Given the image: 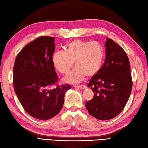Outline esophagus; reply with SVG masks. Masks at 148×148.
Returning a JSON list of instances; mask_svg holds the SVG:
<instances>
[{
	"instance_id": "obj_1",
	"label": "esophagus",
	"mask_w": 148,
	"mask_h": 148,
	"mask_svg": "<svg viewBox=\"0 0 148 148\" xmlns=\"http://www.w3.org/2000/svg\"><path fill=\"white\" fill-rule=\"evenodd\" d=\"M76 87L79 89H86V87H87L86 86H85V85H79V86H77Z\"/></svg>"
}]
</instances>
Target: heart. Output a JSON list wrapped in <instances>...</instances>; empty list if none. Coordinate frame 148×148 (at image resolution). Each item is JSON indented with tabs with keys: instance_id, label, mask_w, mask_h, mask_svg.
<instances>
[{
	"instance_id": "b5f03b06",
	"label": "heart",
	"mask_w": 148,
	"mask_h": 148,
	"mask_svg": "<svg viewBox=\"0 0 148 148\" xmlns=\"http://www.w3.org/2000/svg\"><path fill=\"white\" fill-rule=\"evenodd\" d=\"M103 47L97 42L75 40L65 47V51H57L52 56V62L57 71L68 74L75 63L76 67L64 81L79 83L85 76L91 77L99 71L104 61Z\"/></svg>"
}]
</instances>
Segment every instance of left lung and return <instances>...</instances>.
<instances>
[{
    "mask_svg": "<svg viewBox=\"0 0 148 148\" xmlns=\"http://www.w3.org/2000/svg\"><path fill=\"white\" fill-rule=\"evenodd\" d=\"M105 47L104 63L87 84L93 98L86 102L89 113L99 120L111 119L121 113L132 87L129 60L124 49L108 38Z\"/></svg>",
    "mask_w": 148,
    "mask_h": 148,
    "instance_id": "1",
    "label": "left lung"
}]
</instances>
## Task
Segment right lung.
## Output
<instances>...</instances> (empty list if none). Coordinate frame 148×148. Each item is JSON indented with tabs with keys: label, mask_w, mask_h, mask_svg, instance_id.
Wrapping results in <instances>:
<instances>
[{
	"label": "right lung",
	"mask_w": 148,
	"mask_h": 148,
	"mask_svg": "<svg viewBox=\"0 0 148 148\" xmlns=\"http://www.w3.org/2000/svg\"><path fill=\"white\" fill-rule=\"evenodd\" d=\"M55 39L40 36L17 54L14 66V88L20 103L30 116L47 120L56 116L64 104L68 84L57 85V74L52 62Z\"/></svg>",
	"instance_id": "add662e5"
}]
</instances>
